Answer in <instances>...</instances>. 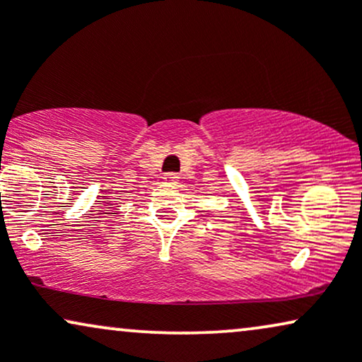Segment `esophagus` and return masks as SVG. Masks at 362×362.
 <instances>
[{"label":"esophagus","instance_id":"esophagus-1","mask_svg":"<svg viewBox=\"0 0 362 362\" xmlns=\"http://www.w3.org/2000/svg\"><path fill=\"white\" fill-rule=\"evenodd\" d=\"M164 181L170 182V185H177V181H180V176H177L176 173H166V175H164Z\"/></svg>","mask_w":362,"mask_h":362}]
</instances>
